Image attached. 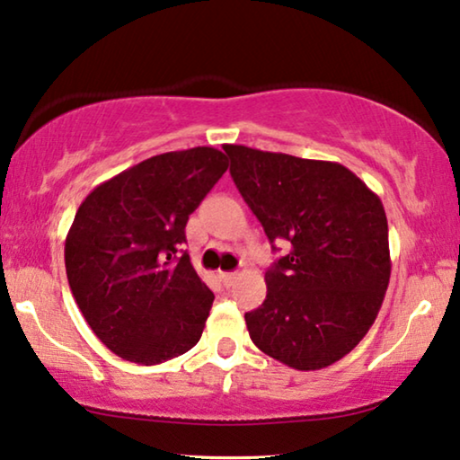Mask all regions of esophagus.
<instances>
[{"instance_id": "esophagus-1", "label": "esophagus", "mask_w": 460, "mask_h": 460, "mask_svg": "<svg viewBox=\"0 0 460 460\" xmlns=\"http://www.w3.org/2000/svg\"><path fill=\"white\" fill-rule=\"evenodd\" d=\"M237 273H221V279H223V283L225 286H233V283H235V279H237Z\"/></svg>"}]
</instances>
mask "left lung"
I'll return each mask as SVG.
<instances>
[{
    "label": "left lung",
    "instance_id": "left-lung-1",
    "mask_svg": "<svg viewBox=\"0 0 460 460\" xmlns=\"http://www.w3.org/2000/svg\"><path fill=\"white\" fill-rule=\"evenodd\" d=\"M223 150L269 242L292 245L264 273V302L245 313L252 341L297 371L333 365L371 329L390 283L384 204L338 163Z\"/></svg>",
    "mask_w": 460,
    "mask_h": 460
}]
</instances>
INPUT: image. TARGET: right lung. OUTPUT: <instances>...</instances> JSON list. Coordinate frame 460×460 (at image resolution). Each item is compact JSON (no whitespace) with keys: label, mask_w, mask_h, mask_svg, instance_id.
<instances>
[{"label":"right lung","mask_w":460,"mask_h":460,"mask_svg":"<svg viewBox=\"0 0 460 460\" xmlns=\"http://www.w3.org/2000/svg\"><path fill=\"white\" fill-rule=\"evenodd\" d=\"M227 166L215 147L166 152L83 199L64 245L68 286L116 357L160 365L202 338L215 294L181 243L190 215Z\"/></svg>","instance_id":"right-lung-1"}]
</instances>
